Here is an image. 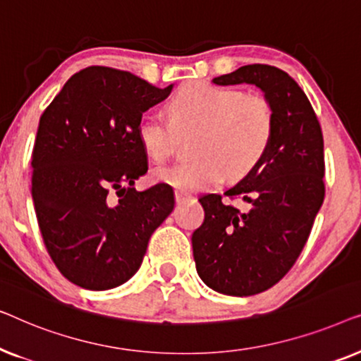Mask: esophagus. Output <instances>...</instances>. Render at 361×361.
<instances>
[{
  "mask_svg": "<svg viewBox=\"0 0 361 361\" xmlns=\"http://www.w3.org/2000/svg\"><path fill=\"white\" fill-rule=\"evenodd\" d=\"M190 199V194L189 192H184V190H176V202L177 204H182V202Z\"/></svg>",
  "mask_w": 361,
  "mask_h": 361,
  "instance_id": "esophagus-1",
  "label": "esophagus"
}]
</instances>
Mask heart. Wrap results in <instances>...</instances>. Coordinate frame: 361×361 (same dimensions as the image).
Masks as SVG:
<instances>
[{"mask_svg": "<svg viewBox=\"0 0 361 361\" xmlns=\"http://www.w3.org/2000/svg\"><path fill=\"white\" fill-rule=\"evenodd\" d=\"M167 121L145 111L136 123V137L152 161H164L174 149L176 130H200L195 159L174 162L152 171L157 182L177 190H200L219 185L226 174L241 176L266 154L276 133L273 103L259 93L189 82L167 103Z\"/></svg>", "mask_w": 361, "mask_h": 361, "instance_id": "b5f03b06", "label": "heart"}]
</instances>
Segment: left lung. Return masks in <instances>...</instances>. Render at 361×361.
I'll return each instance as SVG.
<instances>
[{"mask_svg": "<svg viewBox=\"0 0 361 361\" xmlns=\"http://www.w3.org/2000/svg\"><path fill=\"white\" fill-rule=\"evenodd\" d=\"M215 85L251 83L276 111V133L261 161L224 195L207 194L205 219L192 233L200 279L216 293L253 295L273 288L299 258L324 202V137L302 88L278 67L253 63L214 78Z\"/></svg>", "mask_w": 361, "mask_h": 361, "instance_id": "1", "label": "left lung"}]
</instances>
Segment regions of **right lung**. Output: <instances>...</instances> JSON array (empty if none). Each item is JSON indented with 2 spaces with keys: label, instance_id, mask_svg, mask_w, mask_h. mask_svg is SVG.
Wrapping results in <instances>:
<instances>
[{
  "label": "right lung",
  "instance_id": "1",
  "mask_svg": "<svg viewBox=\"0 0 361 361\" xmlns=\"http://www.w3.org/2000/svg\"><path fill=\"white\" fill-rule=\"evenodd\" d=\"M172 87L87 67L39 120L31 161L37 224L54 264L83 289H113L135 276L151 235L174 209L171 185L133 187L147 172L136 123Z\"/></svg>",
  "mask_w": 361,
  "mask_h": 361
}]
</instances>
